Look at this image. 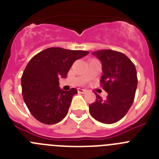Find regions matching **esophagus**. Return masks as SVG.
<instances>
[{
  "mask_svg": "<svg viewBox=\"0 0 159 159\" xmlns=\"http://www.w3.org/2000/svg\"><path fill=\"white\" fill-rule=\"evenodd\" d=\"M78 92H80V93H86L87 92V90L85 89H81V88H78Z\"/></svg>",
  "mask_w": 159,
  "mask_h": 159,
  "instance_id": "34e87169",
  "label": "esophagus"
}]
</instances>
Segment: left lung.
Listing matches in <instances>:
<instances>
[{
    "label": "left lung",
    "instance_id": "obj_1",
    "mask_svg": "<svg viewBox=\"0 0 159 159\" xmlns=\"http://www.w3.org/2000/svg\"><path fill=\"white\" fill-rule=\"evenodd\" d=\"M102 62L101 88L107 92L106 99L95 93L96 99L89 105L91 116L107 124L123 119L134 102L138 84L134 64L125 54L111 49L94 52Z\"/></svg>",
    "mask_w": 159,
    "mask_h": 159
}]
</instances>
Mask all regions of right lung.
<instances>
[{
  "label": "right lung",
  "instance_id": "obj_1",
  "mask_svg": "<svg viewBox=\"0 0 159 159\" xmlns=\"http://www.w3.org/2000/svg\"><path fill=\"white\" fill-rule=\"evenodd\" d=\"M88 53L48 48L31 59L21 76L22 95L29 111L38 121L56 124L67 116L77 90H61L59 79L66 78L73 63Z\"/></svg>",
  "mask_w": 159,
  "mask_h": 159
}]
</instances>
